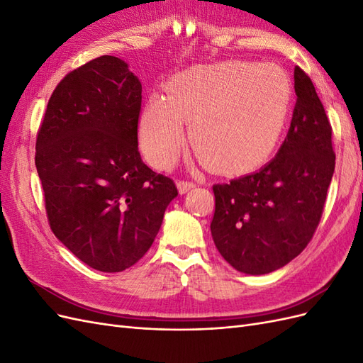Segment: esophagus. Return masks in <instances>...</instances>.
Segmentation results:
<instances>
[{"mask_svg": "<svg viewBox=\"0 0 363 363\" xmlns=\"http://www.w3.org/2000/svg\"><path fill=\"white\" fill-rule=\"evenodd\" d=\"M195 188V183L194 182H189V180H182L179 182V192L180 194H186L189 192L191 189Z\"/></svg>", "mask_w": 363, "mask_h": 363, "instance_id": "obj_1", "label": "esophagus"}]
</instances>
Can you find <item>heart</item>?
<instances>
[{
	"label": "heart",
	"mask_w": 363,
	"mask_h": 363,
	"mask_svg": "<svg viewBox=\"0 0 363 363\" xmlns=\"http://www.w3.org/2000/svg\"><path fill=\"white\" fill-rule=\"evenodd\" d=\"M168 100L151 96L139 116L147 159L169 167L179 157L189 123L194 150L208 167L244 172L276 147L286 123L292 84L272 63L221 62L194 67L169 80Z\"/></svg>",
	"instance_id": "heart-1"
}]
</instances>
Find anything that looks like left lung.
<instances>
[{
	"label": "left lung",
	"instance_id": "1",
	"mask_svg": "<svg viewBox=\"0 0 363 363\" xmlns=\"http://www.w3.org/2000/svg\"><path fill=\"white\" fill-rule=\"evenodd\" d=\"M294 82L296 103L276 157L257 172L213 184V242L230 265L250 276L284 267L311 242L335 172L324 106L298 67Z\"/></svg>",
	"mask_w": 363,
	"mask_h": 363
}]
</instances>
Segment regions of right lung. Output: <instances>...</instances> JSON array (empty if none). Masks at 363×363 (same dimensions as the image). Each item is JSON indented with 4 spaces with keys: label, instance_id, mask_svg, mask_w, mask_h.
Returning <instances> with one entry per match:
<instances>
[{
    "label": "right lung",
    "instance_id": "obj_1",
    "mask_svg": "<svg viewBox=\"0 0 363 363\" xmlns=\"http://www.w3.org/2000/svg\"><path fill=\"white\" fill-rule=\"evenodd\" d=\"M142 84L128 65L101 56L54 89L36 138V169L52 233L103 272L144 257L179 195L138 150Z\"/></svg>",
    "mask_w": 363,
    "mask_h": 363
}]
</instances>
